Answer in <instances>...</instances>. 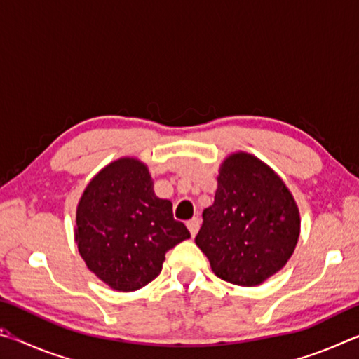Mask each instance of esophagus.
<instances>
[{"mask_svg": "<svg viewBox=\"0 0 359 359\" xmlns=\"http://www.w3.org/2000/svg\"><path fill=\"white\" fill-rule=\"evenodd\" d=\"M199 218L198 217H193L191 220H188L187 222V228L190 229V233H191V236H196V233H198V229H199Z\"/></svg>", "mask_w": 359, "mask_h": 359, "instance_id": "esophagus-1", "label": "esophagus"}]
</instances>
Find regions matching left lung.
I'll use <instances>...</instances> for the list:
<instances>
[{"instance_id":"8db88e82","label":"left lung","mask_w":359,"mask_h":359,"mask_svg":"<svg viewBox=\"0 0 359 359\" xmlns=\"http://www.w3.org/2000/svg\"><path fill=\"white\" fill-rule=\"evenodd\" d=\"M214 204L203 212L196 245L222 280L257 287L277 274L293 255L301 233L293 194L252 154L224 158Z\"/></svg>"}]
</instances>
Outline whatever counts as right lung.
I'll use <instances>...</instances> for the list:
<instances>
[{"label": "right lung", "mask_w": 359, "mask_h": 359, "mask_svg": "<svg viewBox=\"0 0 359 359\" xmlns=\"http://www.w3.org/2000/svg\"><path fill=\"white\" fill-rule=\"evenodd\" d=\"M190 238L158 198L145 163L118 158L90 180L76 210L74 239L85 264L117 291H136L160 274L165 255Z\"/></svg>", "instance_id": "obj_1"}]
</instances>
